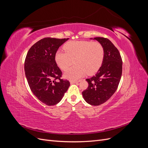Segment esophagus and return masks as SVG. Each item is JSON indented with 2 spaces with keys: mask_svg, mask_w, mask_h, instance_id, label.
<instances>
[{
  "mask_svg": "<svg viewBox=\"0 0 148 148\" xmlns=\"http://www.w3.org/2000/svg\"><path fill=\"white\" fill-rule=\"evenodd\" d=\"M80 82H81V80L80 79H79V80H75V81H72V80H71V81H70V83L71 84V83H76V84H78Z\"/></svg>",
  "mask_w": 148,
  "mask_h": 148,
  "instance_id": "34e87169",
  "label": "esophagus"
}]
</instances>
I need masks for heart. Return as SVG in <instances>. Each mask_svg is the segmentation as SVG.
I'll return each instance as SVG.
<instances>
[{
    "instance_id": "obj_1",
    "label": "heart",
    "mask_w": 148,
    "mask_h": 148,
    "mask_svg": "<svg viewBox=\"0 0 148 148\" xmlns=\"http://www.w3.org/2000/svg\"><path fill=\"white\" fill-rule=\"evenodd\" d=\"M65 52L58 51L55 54V60L62 70L72 65L73 60L77 65L67 70L65 77L75 80L87 73L92 75L97 72L104 59V49L99 42L91 41H70L64 46Z\"/></svg>"
}]
</instances>
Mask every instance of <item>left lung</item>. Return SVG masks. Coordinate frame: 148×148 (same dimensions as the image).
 <instances>
[{
	"instance_id": "1",
	"label": "left lung",
	"mask_w": 148,
	"mask_h": 148,
	"mask_svg": "<svg viewBox=\"0 0 148 148\" xmlns=\"http://www.w3.org/2000/svg\"><path fill=\"white\" fill-rule=\"evenodd\" d=\"M104 49V59L97 73L86 79L88 88L82 92L84 100L92 106L106 102L117 90L122 73V59L120 52L109 39L95 38Z\"/></svg>"
}]
</instances>
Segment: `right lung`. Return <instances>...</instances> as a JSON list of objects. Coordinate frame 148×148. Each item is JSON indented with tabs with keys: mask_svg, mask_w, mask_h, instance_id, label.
I'll return each instance as SVG.
<instances>
[{
	"mask_svg": "<svg viewBox=\"0 0 148 148\" xmlns=\"http://www.w3.org/2000/svg\"><path fill=\"white\" fill-rule=\"evenodd\" d=\"M69 38H43L31 47L25 60V71L34 95L47 106L59 102L70 86L55 60L58 49Z\"/></svg>",
	"mask_w": 148,
	"mask_h": 148,
	"instance_id": "right-lung-1",
	"label": "right lung"
}]
</instances>
